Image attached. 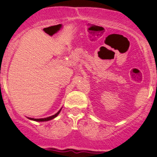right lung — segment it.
<instances>
[{
  "label": "right lung",
  "instance_id": "1",
  "mask_svg": "<svg viewBox=\"0 0 157 157\" xmlns=\"http://www.w3.org/2000/svg\"><path fill=\"white\" fill-rule=\"evenodd\" d=\"M61 109H60V110H59L58 112L56 113L55 114L52 115V116H51V117H46V118H41V119H34V118H29V117H28V118L29 119V120H34V121H36V122H45V121H48V120H53L54 118H55L56 117H57V115H58L59 113H60V111H61Z\"/></svg>",
  "mask_w": 157,
  "mask_h": 157
}]
</instances>
